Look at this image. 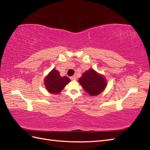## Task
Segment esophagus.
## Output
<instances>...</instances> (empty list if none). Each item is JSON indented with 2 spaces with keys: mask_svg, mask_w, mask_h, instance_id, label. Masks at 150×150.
Here are the masks:
<instances>
[{
  "mask_svg": "<svg viewBox=\"0 0 150 150\" xmlns=\"http://www.w3.org/2000/svg\"><path fill=\"white\" fill-rule=\"evenodd\" d=\"M70 78H71V79L72 81H74V80L76 79V77L75 76H71Z\"/></svg>",
  "mask_w": 150,
  "mask_h": 150,
  "instance_id": "esophagus-1",
  "label": "esophagus"
}]
</instances>
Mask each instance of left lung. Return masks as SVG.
<instances>
[{"mask_svg":"<svg viewBox=\"0 0 150 150\" xmlns=\"http://www.w3.org/2000/svg\"><path fill=\"white\" fill-rule=\"evenodd\" d=\"M78 81L86 91L92 96L101 94L107 86L104 76L93 69L84 72Z\"/></svg>","mask_w":150,"mask_h":150,"instance_id":"1","label":"left lung"}]
</instances>
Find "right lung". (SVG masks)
<instances>
[{
	"label": "right lung",
	"mask_w": 150,
	"mask_h": 150,
	"mask_svg": "<svg viewBox=\"0 0 150 150\" xmlns=\"http://www.w3.org/2000/svg\"><path fill=\"white\" fill-rule=\"evenodd\" d=\"M71 81L66 76H61L59 72L55 68L44 78V83L47 91L53 94H59Z\"/></svg>",
	"instance_id": "right-lung-1"
}]
</instances>
